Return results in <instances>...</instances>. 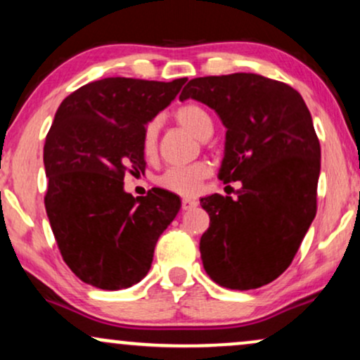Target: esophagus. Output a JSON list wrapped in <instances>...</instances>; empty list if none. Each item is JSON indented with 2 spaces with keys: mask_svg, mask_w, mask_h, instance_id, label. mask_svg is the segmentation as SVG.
<instances>
[{
  "mask_svg": "<svg viewBox=\"0 0 360 360\" xmlns=\"http://www.w3.org/2000/svg\"><path fill=\"white\" fill-rule=\"evenodd\" d=\"M194 206H198V201L196 200H191V198H183V201H181V208L184 210H191Z\"/></svg>",
  "mask_w": 360,
  "mask_h": 360,
  "instance_id": "obj_1",
  "label": "esophagus"
}]
</instances>
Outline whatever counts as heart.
I'll return each instance as SVG.
<instances>
[{
    "label": "heart",
    "instance_id": "heart-1",
    "mask_svg": "<svg viewBox=\"0 0 360 360\" xmlns=\"http://www.w3.org/2000/svg\"><path fill=\"white\" fill-rule=\"evenodd\" d=\"M176 122L186 130L191 131L198 139H208L213 134V118L203 106L196 103H186L174 111ZM157 135H159V123L150 120L143 127L142 131V150L147 157H152L157 150ZM212 174V166L208 162H194L189 166L169 167L159 176L157 183L167 191L193 196L201 189L203 181Z\"/></svg>",
    "mask_w": 360,
    "mask_h": 360
}]
</instances>
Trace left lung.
Returning a JSON list of instances; mask_svg holds the SVG:
<instances>
[{
    "instance_id": "left-lung-1",
    "label": "left lung",
    "mask_w": 360,
    "mask_h": 360,
    "mask_svg": "<svg viewBox=\"0 0 360 360\" xmlns=\"http://www.w3.org/2000/svg\"><path fill=\"white\" fill-rule=\"evenodd\" d=\"M205 103L226 128L218 177L240 181L237 198L212 194L200 252L223 288L255 289L288 269L316 214L320 142L301 94L250 72L191 79L179 100Z\"/></svg>"
}]
</instances>
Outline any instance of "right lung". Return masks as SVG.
<instances>
[{
  "label": "right lung",
  "instance_id": "obj_1",
  "mask_svg": "<svg viewBox=\"0 0 360 360\" xmlns=\"http://www.w3.org/2000/svg\"><path fill=\"white\" fill-rule=\"evenodd\" d=\"M186 81L106 77L60 103L44 146L45 210L62 259L82 283L115 291L150 269L181 200L160 188L134 198L123 177L146 171L143 127Z\"/></svg>",
  "mask_w": 360,
  "mask_h": 360
}]
</instances>
